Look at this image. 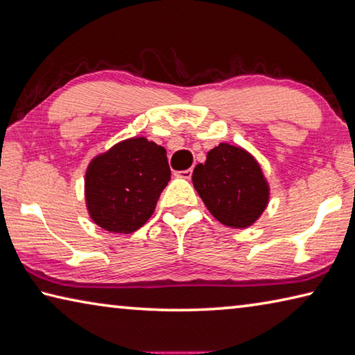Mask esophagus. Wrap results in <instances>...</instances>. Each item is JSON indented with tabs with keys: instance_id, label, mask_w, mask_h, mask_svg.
<instances>
[{
	"instance_id": "esophagus-1",
	"label": "esophagus",
	"mask_w": 355,
	"mask_h": 355,
	"mask_svg": "<svg viewBox=\"0 0 355 355\" xmlns=\"http://www.w3.org/2000/svg\"><path fill=\"white\" fill-rule=\"evenodd\" d=\"M191 174H193V170L189 168V170H182V171H178V176L182 178V179H190Z\"/></svg>"
}]
</instances>
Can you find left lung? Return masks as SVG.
I'll return each instance as SVG.
<instances>
[{"label":"left lung","instance_id":"obj_1","mask_svg":"<svg viewBox=\"0 0 355 355\" xmlns=\"http://www.w3.org/2000/svg\"><path fill=\"white\" fill-rule=\"evenodd\" d=\"M191 181L210 214L226 226H251L268 204V184L256 159L229 143L210 149Z\"/></svg>","mask_w":355,"mask_h":355}]
</instances>
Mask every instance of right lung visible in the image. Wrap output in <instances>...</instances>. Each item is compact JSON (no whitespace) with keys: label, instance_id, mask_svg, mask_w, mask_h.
<instances>
[{"label":"right lung","instance_id":"right-lung-1","mask_svg":"<svg viewBox=\"0 0 355 355\" xmlns=\"http://www.w3.org/2000/svg\"><path fill=\"white\" fill-rule=\"evenodd\" d=\"M165 148L137 137L90 162L85 201L92 220L109 232L130 234L153 215L170 181Z\"/></svg>","mask_w":355,"mask_h":355}]
</instances>
